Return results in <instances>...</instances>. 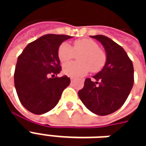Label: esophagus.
Returning a JSON list of instances; mask_svg holds the SVG:
<instances>
[{"instance_id":"obj_1","label":"esophagus","mask_w":146,"mask_h":146,"mask_svg":"<svg viewBox=\"0 0 146 146\" xmlns=\"http://www.w3.org/2000/svg\"><path fill=\"white\" fill-rule=\"evenodd\" d=\"M70 80H71V82H73V80H74V78L73 77H70Z\"/></svg>"}]
</instances>
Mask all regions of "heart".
<instances>
[{"mask_svg":"<svg viewBox=\"0 0 146 146\" xmlns=\"http://www.w3.org/2000/svg\"><path fill=\"white\" fill-rule=\"evenodd\" d=\"M78 55L79 62L65 64L63 73L71 77H78L86 75L91 70L97 73L104 67L106 62V54L98 48L97 42L92 39L83 38L76 40L72 48L67 43H62L58 49V57L61 62L66 63Z\"/></svg>","mask_w":146,"mask_h":146,"instance_id":"obj_1","label":"heart"}]
</instances>
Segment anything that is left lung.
I'll return each instance as SVG.
<instances>
[{"instance_id":"8db88e82","label":"left lung","mask_w":146,"mask_h":146,"mask_svg":"<svg viewBox=\"0 0 146 146\" xmlns=\"http://www.w3.org/2000/svg\"><path fill=\"white\" fill-rule=\"evenodd\" d=\"M90 36L103 45L106 62L93 76L95 81L86 78L78 95L91 112L106 116L119 110L127 100L134 84V67L123 48L113 40L103 35Z\"/></svg>"}]
</instances>
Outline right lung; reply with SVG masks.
<instances>
[{"label":"right lung","mask_w":146,"mask_h":146,"mask_svg":"<svg viewBox=\"0 0 146 146\" xmlns=\"http://www.w3.org/2000/svg\"><path fill=\"white\" fill-rule=\"evenodd\" d=\"M71 37L46 34L30 43L18 57L15 87L22 105L31 113L43 114L52 110L64 89L70 85V77L54 76L62 70L58 57V47Z\"/></svg>","instance_id":"right-lung-1"}]
</instances>
